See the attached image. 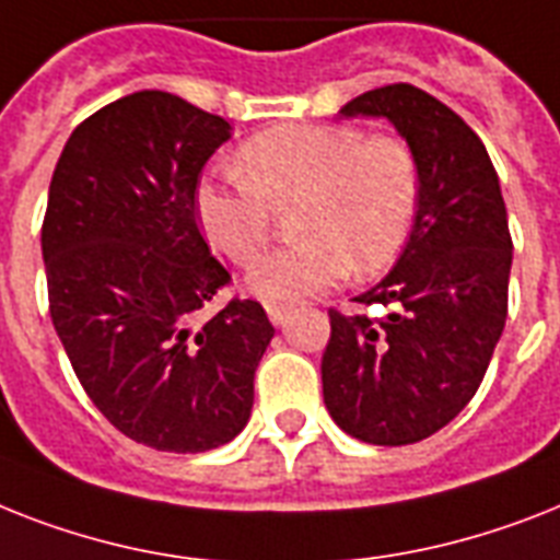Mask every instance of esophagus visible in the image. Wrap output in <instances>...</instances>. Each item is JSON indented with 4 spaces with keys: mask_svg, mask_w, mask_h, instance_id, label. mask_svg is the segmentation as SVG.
Masks as SVG:
<instances>
[{
    "mask_svg": "<svg viewBox=\"0 0 560 560\" xmlns=\"http://www.w3.org/2000/svg\"><path fill=\"white\" fill-rule=\"evenodd\" d=\"M267 316H270L272 325H281V322L288 319V307L284 304H267Z\"/></svg>",
    "mask_w": 560,
    "mask_h": 560,
    "instance_id": "1",
    "label": "esophagus"
}]
</instances>
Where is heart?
<instances>
[{
	"instance_id": "heart-1",
	"label": "heart",
	"mask_w": 560,
	"mask_h": 560,
	"mask_svg": "<svg viewBox=\"0 0 560 560\" xmlns=\"http://www.w3.org/2000/svg\"><path fill=\"white\" fill-rule=\"evenodd\" d=\"M238 175L198 189L207 238L233 265H253L276 215L293 207V247L249 270V290L295 302L348 272L368 279L397 261L420 203V161L406 138L351 122H290L258 131L235 158Z\"/></svg>"
}]
</instances>
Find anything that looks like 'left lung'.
Wrapping results in <instances>:
<instances>
[{"instance_id": "obj_1", "label": "left lung", "mask_w": 560, "mask_h": 560, "mask_svg": "<svg viewBox=\"0 0 560 560\" xmlns=\"http://www.w3.org/2000/svg\"><path fill=\"white\" fill-rule=\"evenodd\" d=\"M339 115L397 126L420 161V203L394 270L353 299L385 316L330 307L322 394L351 438L420 443L469 406L506 325V203L483 140L417 85L365 91Z\"/></svg>"}]
</instances>
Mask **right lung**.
Listing matches in <instances>:
<instances>
[{
  "label": "right lung",
  "mask_w": 560,
  "mask_h": 560,
  "mask_svg": "<svg viewBox=\"0 0 560 560\" xmlns=\"http://www.w3.org/2000/svg\"><path fill=\"white\" fill-rule=\"evenodd\" d=\"M230 122L166 91L85 117L59 154L43 221L48 311L77 380L117 431L158 452L230 443L276 327L233 295L195 189Z\"/></svg>",
  "instance_id": "obj_1"
}]
</instances>
